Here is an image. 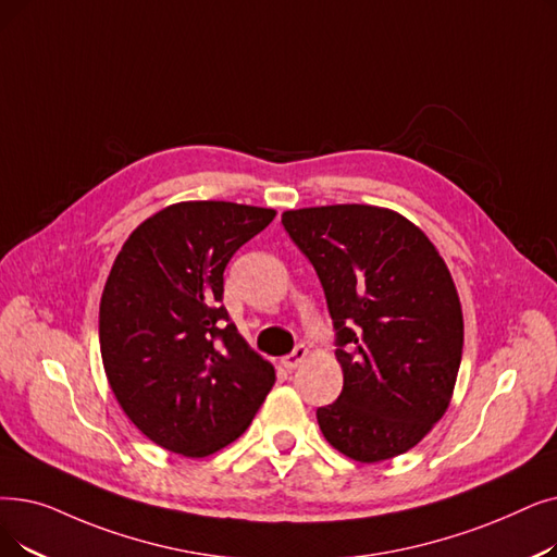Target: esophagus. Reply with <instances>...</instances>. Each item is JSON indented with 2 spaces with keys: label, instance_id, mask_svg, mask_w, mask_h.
Here are the masks:
<instances>
[{
  "label": "esophagus",
  "instance_id": "34e87169",
  "mask_svg": "<svg viewBox=\"0 0 557 557\" xmlns=\"http://www.w3.org/2000/svg\"><path fill=\"white\" fill-rule=\"evenodd\" d=\"M307 346L305 344H298L292 352H288L286 357H282V364H284V369L286 371H294V369H298L302 361H305V357H307Z\"/></svg>",
  "mask_w": 557,
  "mask_h": 557
}]
</instances>
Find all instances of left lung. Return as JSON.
Segmentation results:
<instances>
[{
	"label": "left lung",
	"instance_id": "8db88e82",
	"mask_svg": "<svg viewBox=\"0 0 557 557\" xmlns=\"http://www.w3.org/2000/svg\"><path fill=\"white\" fill-rule=\"evenodd\" d=\"M282 225L317 271L344 389L319 407L323 437L357 462L417 446L453 396L465 321L430 238L369 205L284 211Z\"/></svg>",
	"mask_w": 557,
	"mask_h": 557
}]
</instances>
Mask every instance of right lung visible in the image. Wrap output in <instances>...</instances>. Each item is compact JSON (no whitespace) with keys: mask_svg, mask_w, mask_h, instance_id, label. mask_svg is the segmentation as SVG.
Masks as SVG:
<instances>
[{"mask_svg":"<svg viewBox=\"0 0 557 557\" xmlns=\"http://www.w3.org/2000/svg\"><path fill=\"white\" fill-rule=\"evenodd\" d=\"M275 219L236 202H180L140 223L100 302V350L132 423L165 450L205 457L252 423L275 369L223 305L234 252Z\"/></svg>","mask_w":557,"mask_h":557,"instance_id":"obj_1","label":"right lung"}]
</instances>
